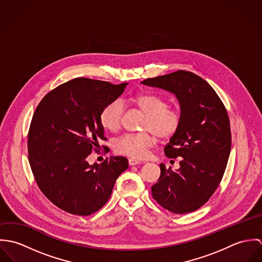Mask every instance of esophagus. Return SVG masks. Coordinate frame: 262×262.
<instances>
[{
  "label": "esophagus",
  "mask_w": 262,
  "mask_h": 262,
  "mask_svg": "<svg viewBox=\"0 0 262 262\" xmlns=\"http://www.w3.org/2000/svg\"><path fill=\"white\" fill-rule=\"evenodd\" d=\"M128 162H129V165H130V166H132V165H136V164H139V163H141L139 160H137V159H135V158H129Z\"/></svg>",
  "instance_id": "34e87169"
}]
</instances>
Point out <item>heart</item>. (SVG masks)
Here are the masks:
<instances>
[{"label": "heart", "instance_id": "1", "mask_svg": "<svg viewBox=\"0 0 262 262\" xmlns=\"http://www.w3.org/2000/svg\"><path fill=\"white\" fill-rule=\"evenodd\" d=\"M132 103L146 115L143 124L144 130L153 131L158 137L167 139L174 136L183 123V115L179 109L168 108L165 99L151 94H139L131 99ZM124 104L121 100L109 102L100 113L102 126L111 132H116L122 125ZM156 142L151 132L126 134L119 138L115 144L118 153L141 159L147 156L148 149Z\"/></svg>", "mask_w": 262, "mask_h": 262}]
</instances>
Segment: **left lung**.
I'll return each instance as SVG.
<instances>
[{
    "label": "left lung",
    "mask_w": 262,
    "mask_h": 262,
    "mask_svg": "<svg viewBox=\"0 0 262 262\" xmlns=\"http://www.w3.org/2000/svg\"><path fill=\"white\" fill-rule=\"evenodd\" d=\"M141 83L173 94L183 115L180 130L164 147L167 157H180V168L173 171L160 164L152 196L174 214L193 212L209 201L224 174L231 150L227 110L214 89L190 72L178 71Z\"/></svg>",
    "instance_id": "1"
}]
</instances>
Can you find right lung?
<instances>
[{"label": "right lung", "mask_w": 262, "mask_h": 262, "mask_svg": "<svg viewBox=\"0 0 262 262\" xmlns=\"http://www.w3.org/2000/svg\"><path fill=\"white\" fill-rule=\"evenodd\" d=\"M127 84L74 78L49 92L32 117L28 155L35 181L51 203L70 214L89 216L100 210L128 168L123 156L93 165L86 160L93 150L99 153L100 139L107 140L100 113Z\"/></svg>", "instance_id": "right-lung-1"}]
</instances>
